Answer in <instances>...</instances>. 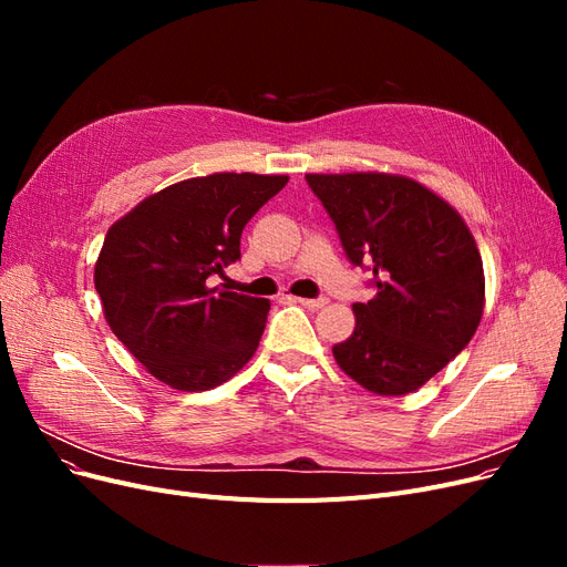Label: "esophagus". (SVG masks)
Segmentation results:
<instances>
[{
    "instance_id": "obj_1",
    "label": "esophagus",
    "mask_w": 567,
    "mask_h": 567,
    "mask_svg": "<svg viewBox=\"0 0 567 567\" xmlns=\"http://www.w3.org/2000/svg\"><path fill=\"white\" fill-rule=\"evenodd\" d=\"M293 302H298V305H302V307H307V310H319V307H323L326 302V298H290Z\"/></svg>"
}]
</instances>
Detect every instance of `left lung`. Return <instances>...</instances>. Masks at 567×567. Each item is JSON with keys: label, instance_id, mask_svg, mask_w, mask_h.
<instances>
[{"label": "left lung", "instance_id": "1", "mask_svg": "<svg viewBox=\"0 0 567 567\" xmlns=\"http://www.w3.org/2000/svg\"><path fill=\"white\" fill-rule=\"evenodd\" d=\"M375 296L333 346L338 367L375 394H406L468 346L485 305V274L458 213L414 179L305 175Z\"/></svg>", "mask_w": 567, "mask_h": 567}]
</instances>
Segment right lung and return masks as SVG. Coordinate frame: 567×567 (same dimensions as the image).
Here are the masks:
<instances>
[{"label":"right lung","mask_w":567,"mask_h":567,"mask_svg":"<svg viewBox=\"0 0 567 567\" xmlns=\"http://www.w3.org/2000/svg\"><path fill=\"white\" fill-rule=\"evenodd\" d=\"M286 175L217 173L148 196L109 229L94 286L117 340L175 390H210L255 354L269 300L210 288Z\"/></svg>","instance_id":"1"}]
</instances>
